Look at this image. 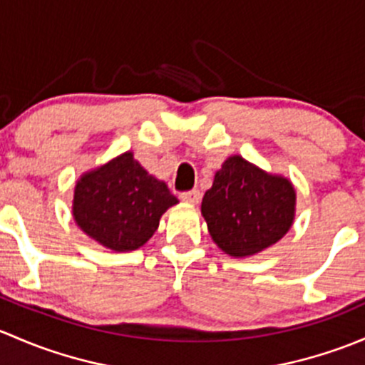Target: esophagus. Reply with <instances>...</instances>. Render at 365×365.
<instances>
[{
	"instance_id": "esophagus-1",
	"label": "esophagus",
	"mask_w": 365,
	"mask_h": 365,
	"mask_svg": "<svg viewBox=\"0 0 365 365\" xmlns=\"http://www.w3.org/2000/svg\"><path fill=\"white\" fill-rule=\"evenodd\" d=\"M202 198V193L198 190H191V191H184L181 193V200L187 202V204H198Z\"/></svg>"
}]
</instances>
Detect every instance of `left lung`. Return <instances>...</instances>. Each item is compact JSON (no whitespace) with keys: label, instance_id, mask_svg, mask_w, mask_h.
I'll return each instance as SVG.
<instances>
[{"label":"left lung","instance_id":"8db88e82","mask_svg":"<svg viewBox=\"0 0 365 365\" xmlns=\"http://www.w3.org/2000/svg\"><path fill=\"white\" fill-rule=\"evenodd\" d=\"M295 190L288 179L265 174L232 156L214 175L202 214L214 242L230 257H250L277 242L294 223Z\"/></svg>","mask_w":365,"mask_h":365}]
</instances>
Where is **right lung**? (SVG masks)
Segmentation results:
<instances>
[{
  "label": "right lung",
  "mask_w": 365,
  "mask_h": 365,
  "mask_svg": "<svg viewBox=\"0 0 365 365\" xmlns=\"http://www.w3.org/2000/svg\"><path fill=\"white\" fill-rule=\"evenodd\" d=\"M178 204L167 184L149 175L131 153L78 179L73 217L101 246L133 251L148 242L161 214Z\"/></svg>",
  "instance_id": "1"
}]
</instances>
